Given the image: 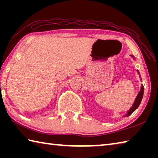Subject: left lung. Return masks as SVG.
<instances>
[{"mask_svg": "<svg viewBox=\"0 0 158 158\" xmlns=\"http://www.w3.org/2000/svg\"><path fill=\"white\" fill-rule=\"evenodd\" d=\"M131 56H132V58H134V56H133L132 55H131ZM134 59H135V58H134ZM137 72H138V74H139V70H137ZM139 77H141V76H139ZM143 95V85H141L140 91L139 92L138 95H137V97H136V99H135V102H134V103H133V105H132V107H131V108L129 109V110H128V111H127L126 114H125L124 116H126V117L129 116L130 115L132 114L133 113V112L135 111L136 110V109H137L138 108V106H139V105H140V103H141V100H142Z\"/></svg>", "mask_w": 158, "mask_h": 158, "instance_id": "8db88e82", "label": "left lung"}]
</instances>
